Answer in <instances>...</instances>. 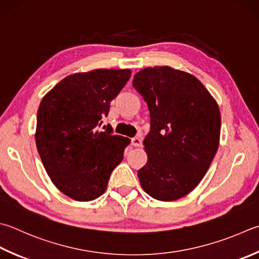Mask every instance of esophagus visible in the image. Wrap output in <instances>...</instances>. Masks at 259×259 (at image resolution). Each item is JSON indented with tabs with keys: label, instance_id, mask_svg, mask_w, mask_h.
Masks as SVG:
<instances>
[{
	"label": "esophagus",
	"instance_id": "34e87169",
	"mask_svg": "<svg viewBox=\"0 0 259 259\" xmlns=\"http://www.w3.org/2000/svg\"><path fill=\"white\" fill-rule=\"evenodd\" d=\"M131 142H132V145H133V146H141V145H142V140H141L140 138H133V139H132Z\"/></svg>",
	"mask_w": 259,
	"mask_h": 259
}]
</instances>
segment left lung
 Instances as JSON below:
<instances>
[{
    "mask_svg": "<svg viewBox=\"0 0 259 259\" xmlns=\"http://www.w3.org/2000/svg\"><path fill=\"white\" fill-rule=\"evenodd\" d=\"M133 87L151 118L143 141L148 161L138 171L141 186L158 201H176L201 183L217 153L218 102L194 75L170 66L141 70Z\"/></svg>",
    "mask_w": 259,
    "mask_h": 259,
    "instance_id": "left-lung-1",
    "label": "left lung"
}]
</instances>
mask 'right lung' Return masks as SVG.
Listing matches in <instances>:
<instances>
[{"label":"right lung","mask_w":259,"mask_h":259,"mask_svg":"<svg viewBox=\"0 0 259 259\" xmlns=\"http://www.w3.org/2000/svg\"><path fill=\"white\" fill-rule=\"evenodd\" d=\"M131 70L98 69L66 76L47 92L37 113L36 145L53 184L79 202L105 193L110 174L123 160L130 139L99 131L110 102Z\"/></svg>","instance_id":"right-lung-1"}]
</instances>
